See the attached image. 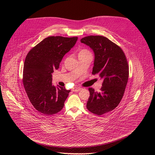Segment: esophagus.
<instances>
[{"instance_id":"obj_1","label":"esophagus","mask_w":155,"mask_h":155,"mask_svg":"<svg viewBox=\"0 0 155 155\" xmlns=\"http://www.w3.org/2000/svg\"><path fill=\"white\" fill-rule=\"evenodd\" d=\"M80 90H82V88H79V87H74V88H73L71 89V91H72L73 92H78V91H80Z\"/></svg>"}]
</instances>
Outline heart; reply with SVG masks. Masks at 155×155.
I'll use <instances>...</instances> for the list:
<instances>
[{
    "label": "heart",
    "mask_w": 155,
    "mask_h": 155,
    "mask_svg": "<svg viewBox=\"0 0 155 155\" xmlns=\"http://www.w3.org/2000/svg\"><path fill=\"white\" fill-rule=\"evenodd\" d=\"M87 53H89L87 50H81L80 51V53H78V55H80V54H87Z\"/></svg>",
    "instance_id": "1"
}]
</instances>
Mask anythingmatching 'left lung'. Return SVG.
I'll use <instances>...</instances> for the list:
<instances>
[{"label": "left lung", "instance_id": "obj_1", "mask_svg": "<svg viewBox=\"0 0 155 155\" xmlns=\"http://www.w3.org/2000/svg\"><path fill=\"white\" fill-rule=\"evenodd\" d=\"M80 41L93 50L92 74H98L103 81L99 92L88 88L87 103L89 111L101 116L114 109L123 98L129 77L127 61L121 48L104 36H88Z\"/></svg>", "mask_w": 155, "mask_h": 155}]
</instances>
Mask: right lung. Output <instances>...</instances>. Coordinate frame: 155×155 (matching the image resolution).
Returning <instances> with one entry per match:
<instances>
[{
  "instance_id": "right-lung-1",
  "label": "right lung",
  "mask_w": 155,
  "mask_h": 155,
  "mask_svg": "<svg viewBox=\"0 0 155 155\" xmlns=\"http://www.w3.org/2000/svg\"><path fill=\"white\" fill-rule=\"evenodd\" d=\"M77 37L50 36L28 53L24 64L23 84L34 107L45 115H53L64 106L70 91L52 84V73L63 57L75 46Z\"/></svg>"
}]
</instances>
